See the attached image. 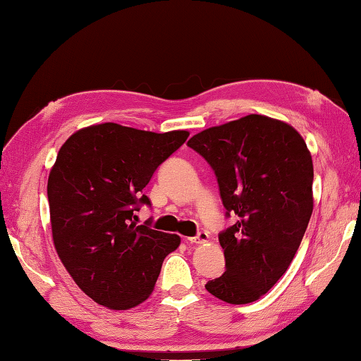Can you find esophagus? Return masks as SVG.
<instances>
[{"label": "esophagus", "instance_id": "obj_1", "mask_svg": "<svg viewBox=\"0 0 361 361\" xmlns=\"http://www.w3.org/2000/svg\"><path fill=\"white\" fill-rule=\"evenodd\" d=\"M207 239H209V235H207V233H204V231H200V233L195 237H187V240L190 243H201V242H206Z\"/></svg>", "mask_w": 361, "mask_h": 361}]
</instances>
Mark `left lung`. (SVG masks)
<instances>
[{"instance_id":"1","label":"left lung","mask_w":361,"mask_h":361,"mask_svg":"<svg viewBox=\"0 0 361 361\" xmlns=\"http://www.w3.org/2000/svg\"><path fill=\"white\" fill-rule=\"evenodd\" d=\"M214 169L235 221L219 234L224 274L206 284L233 305L251 303L288 270L312 214V160L295 128L250 114L187 142Z\"/></svg>"}]
</instances>
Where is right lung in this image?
Listing matches in <instances>:
<instances>
[{
	"mask_svg": "<svg viewBox=\"0 0 361 361\" xmlns=\"http://www.w3.org/2000/svg\"><path fill=\"white\" fill-rule=\"evenodd\" d=\"M188 132L154 133L113 122L81 128L59 149L49 176L54 248L78 288L111 310H128L154 290L176 234L137 226L135 212L157 168Z\"/></svg>",
	"mask_w": 361,
	"mask_h": 361,
	"instance_id": "1",
	"label": "right lung"
}]
</instances>
